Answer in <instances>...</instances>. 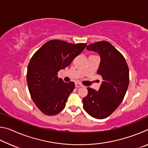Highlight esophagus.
<instances>
[{
  "mask_svg": "<svg viewBox=\"0 0 148 148\" xmlns=\"http://www.w3.org/2000/svg\"><path fill=\"white\" fill-rule=\"evenodd\" d=\"M75 86H76V87H77V88H79V87L83 86V85H82L79 83H76V84H75Z\"/></svg>",
  "mask_w": 148,
  "mask_h": 148,
  "instance_id": "esophagus-1",
  "label": "esophagus"
}]
</instances>
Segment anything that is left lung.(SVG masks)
I'll return each instance as SVG.
<instances>
[{"mask_svg":"<svg viewBox=\"0 0 148 148\" xmlns=\"http://www.w3.org/2000/svg\"><path fill=\"white\" fill-rule=\"evenodd\" d=\"M101 57L97 71L103 82L97 91L88 87V95L82 100L86 112L96 119H104L117 109L124 99L129 83L128 65L124 57L106 41L97 42L86 47Z\"/></svg>","mask_w":148,"mask_h":148,"instance_id":"1","label":"left lung"}]
</instances>
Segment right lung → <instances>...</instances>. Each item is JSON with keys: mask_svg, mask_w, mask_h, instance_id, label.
Instances as JSON below:
<instances>
[{"mask_svg": "<svg viewBox=\"0 0 148 148\" xmlns=\"http://www.w3.org/2000/svg\"><path fill=\"white\" fill-rule=\"evenodd\" d=\"M86 46L51 40L32 57L27 67V85L32 101L42 113L53 116L64 109L75 84L64 83L57 73L69 66Z\"/></svg>", "mask_w": 148, "mask_h": 148, "instance_id": "1", "label": "right lung"}]
</instances>
